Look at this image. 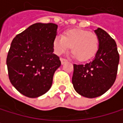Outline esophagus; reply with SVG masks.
<instances>
[{
    "label": "esophagus",
    "mask_w": 123,
    "mask_h": 123,
    "mask_svg": "<svg viewBox=\"0 0 123 123\" xmlns=\"http://www.w3.org/2000/svg\"><path fill=\"white\" fill-rule=\"evenodd\" d=\"M61 61L62 65H63L64 63H65L66 62H68V60H66L65 58H61Z\"/></svg>",
    "instance_id": "obj_1"
}]
</instances>
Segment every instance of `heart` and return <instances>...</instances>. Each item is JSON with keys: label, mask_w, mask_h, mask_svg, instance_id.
I'll list each match as a JSON object with an SVG mask.
<instances>
[{"label": "heart", "mask_w": 123, "mask_h": 123, "mask_svg": "<svg viewBox=\"0 0 123 123\" xmlns=\"http://www.w3.org/2000/svg\"><path fill=\"white\" fill-rule=\"evenodd\" d=\"M70 47L71 53L78 61L85 62L92 59L99 48L98 36L85 29H71L65 31L62 36H56L53 48L58 55H61Z\"/></svg>", "instance_id": "b5f03b06"}]
</instances>
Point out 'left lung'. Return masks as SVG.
<instances>
[{"label": "left lung", "mask_w": 123, "mask_h": 123, "mask_svg": "<svg viewBox=\"0 0 123 123\" xmlns=\"http://www.w3.org/2000/svg\"><path fill=\"white\" fill-rule=\"evenodd\" d=\"M99 48L93 61L85 65H73L72 83L82 96L93 98L102 95L114 84L120 56L114 39L104 30L95 31Z\"/></svg>", "instance_id": "left-lung-1"}]
</instances>
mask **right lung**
<instances>
[{
  "mask_svg": "<svg viewBox=\"0 0 123 123\" xmlns=\"http://www.w3.org/2000/svg\"><path fill=\"white\" fill-rule=\"evenodd\" d=\"M56 24H33L13 38L6 64L9 80L15 88L28 98L47 92L61 62L53 53Z\"/></svg>",
  "mask_w": 123,
  "mask_h": 123,
  "instance_id": "right-lung-1",
  "label": "right lung"
}]
</instances>
